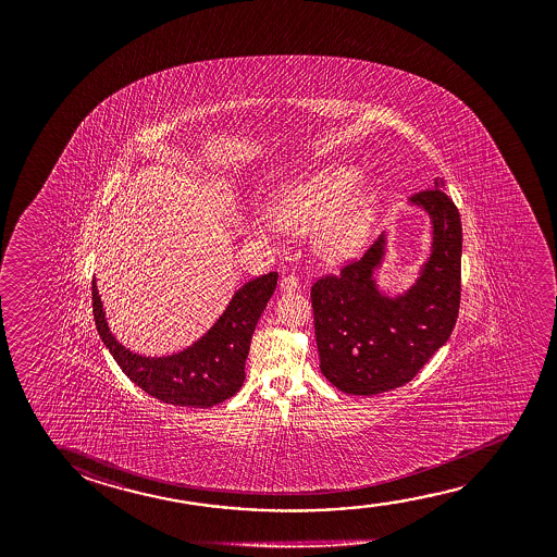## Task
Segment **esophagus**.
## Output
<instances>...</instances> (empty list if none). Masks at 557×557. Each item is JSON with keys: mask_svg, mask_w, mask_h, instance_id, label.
I'll use <instances>...</instances> for the list:
<instances>
[{"mask_svg": "<svg viewBox=\"0 0 557 557\" xmlns=\"http://www.w3.org/2000/svg\"><path fill=\"white\" fill-rule=\"evenodd\" d=\"M282 289L287 293L297 292V289H299V277L295 274L282 277Z\"/></svg>", "mask_w": 557, "mask_h": 557, "instance_id": "1", "label": "esophagus"}]
</instances>
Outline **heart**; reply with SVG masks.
<instances>
[{"label":"heart","mask_w":557,"mask_h":557,"mask_svg":"<svg viewBox=\"0 0 557 557\" xmlns=\"http://www.w3.org/2000/svg\"><path fill=\"white\" fill-rule=\"evenodd\" d=\"M361 173L347 164H329L285 184L270 206V218L285 233L322 227L317 252L329 264L356 258L371 237L383 194L359 186Z\"/></svg>","instance_id":"1"}]
</instances>
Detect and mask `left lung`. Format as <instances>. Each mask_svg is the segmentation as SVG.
<instances>
[{
    "label": "left lung",
    "instance_id": "8db88e82",
    "mask_svg": "<svg viewBox=\"0 0 557 557\" xmlns=\"http://www.w3.org/2000/svg\"><path fill=\"white\" fill-rule=\"evenodd\" d=\"M443 188V178H435V188L411 196L433 220V250L406 295L388 299L374 285L383 237L310 287L320 371L342 393L373 396L410 383L455 329L462 225Z\"/></svg>",
    "mask_w": 557,
    "mask_h": 557
}]
</instances>
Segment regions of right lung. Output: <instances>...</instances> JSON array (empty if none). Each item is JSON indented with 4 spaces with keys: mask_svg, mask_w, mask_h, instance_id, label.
<instances>
[{
    "mask_svg": "<svg viewBox=\"0 0 557 557\" xmlns=\"http://www.w3.org/2000/svg\"><path fill=\"white\" fill-rule=\"evenodd\" d=\"M275 285L277 272L245 283L206 336L181 354L157 359L132 354L110 334L95 280L92 314L114 361L144 393L174 406L210 408L235 396L245 383L250 339Z\"/></svg>",
    "mask_w": 557,
    "mask_h": 557,
    "instance_id": "1",
    "label": "right lung"
}]
</instances>
